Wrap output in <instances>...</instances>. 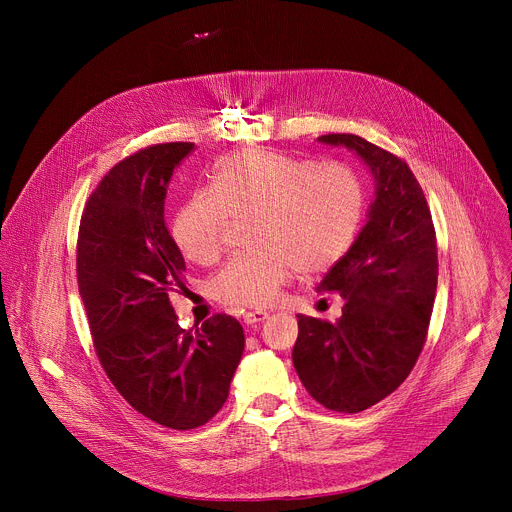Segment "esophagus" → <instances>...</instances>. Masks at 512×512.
Masks as SVG:
<instances>
[{
  "instance_id": "esophagus-1",
  "label": "esophagus",
  "mask_w": 512,
  "mask_h": 512,
  "mask_svg": "<svg viewBox=\"0 0 512 512\" xmlns=\"http://www.w3.org/2000/svg\"><path fill=\"white\" fill-rule=\"evenodd\" d=\"M267 318V312H245L243 314V320H245V324H249V326H253V324H259V322H263Z\"/></svg>"
}]
</instances>
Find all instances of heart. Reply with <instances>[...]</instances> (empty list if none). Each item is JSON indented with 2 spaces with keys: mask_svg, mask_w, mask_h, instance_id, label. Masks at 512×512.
<instances>
[{
  "mask_svg": "<svg viewBox=\"0 0 512 512\" xmlns=\"http://www.w3.org/2000/svg\"><path fill=\"white\" fill-rule=\"evenodd\" d=\"M212 190L192 192L178 208L172 239L186 259L210 265L223 253L233 221L249 223V255L210 279V296L231 308L271 304L296 273L312 277L352 247L367 206L360 176L344 162L243 150L216 164Z\"/></svg>",
  "mask_w": 512,
  "mask_h": 512,
  "instance_id": "1",
  "label": "heart"
}]
</instances>
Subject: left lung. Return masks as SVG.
Returning <instances> with one entry per match:
<instances>
[{
  "instance_id": "obj_1",
  "label": "left lung",
  "mask_w": 512,
  "mask_h": 512,
  "mask_svg": "<svg viewBox=\"0 0 512 512\" xmlns=\"http://www.w3.org/2000/svg\"><path fill=\"white\" fill-rule=\"evenodd\" d=\"M371 168L377 192L369 221L318 283L344 298L338 322L298 314L291 352L306 391L326 409L358 413L391 395L427 338L437 287V241L425 194L395 154L352 133H328Z\"/></svg>"
}]
</instances>
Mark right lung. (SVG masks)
Segmentation results:
<instances>
[{"label": "right lung", "mask_w": 512, "mask_h": 512, "mask_svg": "<svg viewBox=\"0 0 512 512\" xmlns=\"http://www.w3.org/2000/svg\"><path fill=\"white\" fill-rule=\"evenodd\" d=\"M192 150L156 143L115 164L91 192L77 239L79 294L103 371L135 411L180 431L221 411L245 348L233 316L184 330L170 304L172 291H186V265L164 198Z\"/></svg>", "instance_id": "add662e5"}]
</instances>
